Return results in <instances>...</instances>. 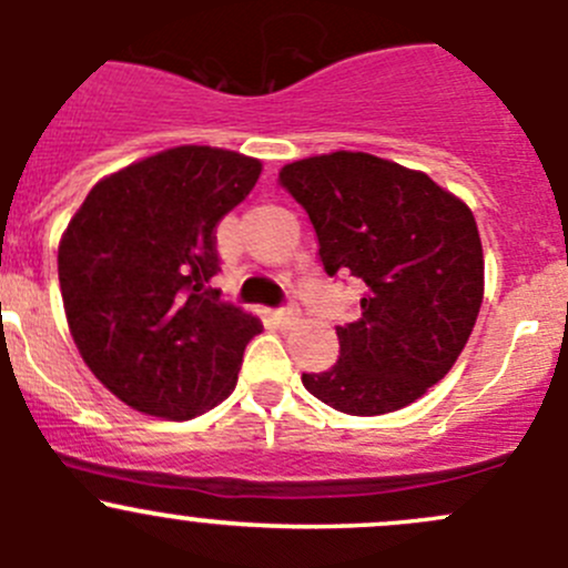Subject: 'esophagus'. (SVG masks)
<instances>
[{
  "mask_svg": "<svg viewBox=\"0 0 568 568\" xmlns=\"http://www.w3.org/2000/svg\"><path fill=\"white\" fill-rule=\"evenodd\" d=\"M274 318H277V324L291 326L296 318H300V311H296L294 305H283V307H277V311H274Z\"/></svg>",
  "mask_w": 568,
  "mask_h": 568,
  "instance_id": "esophagus-1",
  "label": "esophagus"
}]
</instances>
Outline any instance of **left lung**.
Returning <instances> with one entry per match:
<instances>
[{"label":"left lung","mask_w":568,"mask_h":568,"mask_svg":"<svg viewBox=\"0 0 568 568\" xmlns=\"http://www.w3.org/2000/svg\"><path fill=\"white\" fill-rule=\"evenodd\" d=\"M277 183L311 216L324 272L365 283L359 318L335 326L337 363L302 385L346 415L417 400L454 368L484 300L473 211L426 173L371 153L302 159Z\"/></svg>","instance_id":"1"}]
</instances>
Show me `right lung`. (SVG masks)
Instances as JSON below:
<instances>
[{
  "instance_id": "right-lung-1",
  "label": "right lung",
  "mask_w": 568,
  "mask_h": 568,
  "mask_svg": "<svg viewBox=\"0 0 568 568\" xmlns=\"http://www.w3.org/2000/svg\"><path fill=\"white\" fill-rule=\"evenodd\" d=\"M261 175L205 145L156 153L90 189L60 242L79 354L123 404L189 420L233 393L261 321L220 302L214 227Z\"/></svg>"
}]
</instances>
